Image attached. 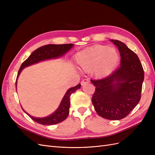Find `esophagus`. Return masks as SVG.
I'll return each mask as SVG.
<instances>
[{"mask_svg":"<svg viewBox=\"0 0 155 155\" xmlns=\"http://www.w3.org/2000/svg\"><path fill=\"white\" fill-rule=\"evenodd\" d=\"M88 83H89V80H88V79H83L82 81L81 82V85H86V84H87Z\"/></svg>","mask_w":155,"mask_h":155,"instance_id":"1","label":"esophagus"}]
</instances>
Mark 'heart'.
I'll return each mask as SVG.
<instances>
[{
    "label": "heart",
    "mask_w": 155,
    "mask_h": 155,
    "mask_svg": "<svg viewBox=\"0 0 155 155\" xmlns=\"http://www.w3.org/2000/svg\"><path fill=\"white\" fill-rule=\"evenodd\" d=\"M75 59L81 70L90 72L94 70L97 78L110 75L118 66L120 54L114 48L96 45L77 53Z\"/></svg>",
    "instance_id": "b5f03b06"
}]
</instances>
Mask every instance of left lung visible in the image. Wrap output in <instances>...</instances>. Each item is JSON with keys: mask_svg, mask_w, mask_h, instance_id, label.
Wrapping results in <instances>:
<instances>
[{"mask_svg": "<svg viewBox=\"0 0 155 155\" xmlns=\"http://www.w3.org/2000/svg\"><path fill=\"white\" fill-rule=\"evenodd\" d=\"M110 41L120 51V67L105 78L91 80L96 87L92 102L102 118L119 120L127 116L139 103L144 72L133 51L120 41Z\"/></svg>", "mask_w": 155, "mask_h": 155, "instance_id": "left-lung-1", "label": "left lung"}]
</instances>
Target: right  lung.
<instances>
[{"mask_svg":"<svg viewBox=\"0 0 155 155\" xmlns=\"http://www.w3.org/2000/svg\"><path fill=\"white\" fill-rule=\"evenodd\" d=\"M74 46L73 44H66V45H47L37 48L33 52L26 61H25L21 64L19 70L18 72L17 80L15 85L17 87V81L19 76L22 70L25 68L29 67L35 63H38L43 61L57 59L60 57H62L66 54L68 51ZM81 84H78L76 87L70 88L65 93L63 99L60 103V105L52 114L50 115L43 117V118H38L30 115L28 113L22 109L25 113L28 115L30 118L37 123L45 125H50L59 124L64 121L67 118L69 114V109L70 105V97L72 94L74 92L78 89L80 88Z\"/></svg>","mask_w":155,"mask_h":155,"instance_id":"obj_1","label":"right lung"}]
</instances>
